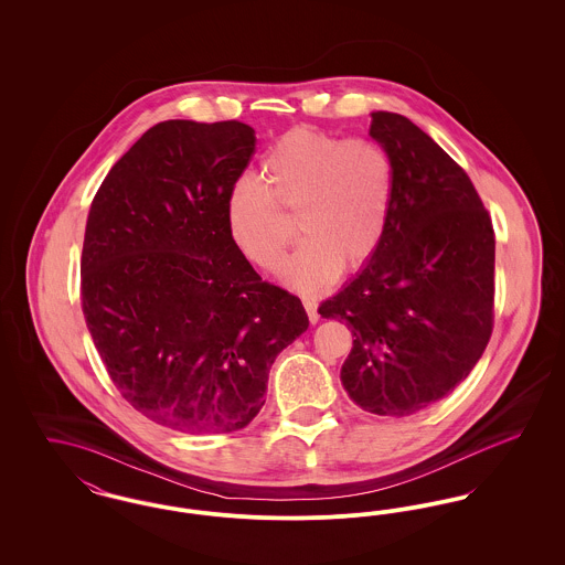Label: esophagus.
I'll return each mask as SVG.
<instances>
[{"instance_id":"34e87169","label":"esophagus","mask_w":565,"mask_h":565,"mask_svg":"<svg viewBox=\"0 0 565 565\" xmlns=\"http://www.w3.org/2000/svg\"><path fill=\"white\" fill-rule=\"evenodd\" d=\"M302 307H305V311H307V316H309V322L316 323L320 320V313H318V300H316V298L305 296V298H302Z\"/></svg>"}]
</instances>
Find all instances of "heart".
Instances as JSON below:
<instances>
[{
    "instance_id": "obj_1",
    "label": "heart",
    "mask_w": 565,
    "mask_h": 565,
    "mask_svg": "<svg viewBox=\"0 0 565 565\" xmlns=\"http://www.w3.org/2000/svg\"><path fill=\"white\" fill-rule=\"evenodd\" d=\"M263 184L243 178L226 196V226L243 258L275 270L290 243L279 212H298L302 237L284 269L300 292L330 286L339 270L366 265L387 228L394 201V162L369 137L343 139L298 127L281 135L260 164Z\"/></svg>"
}]
</instances>
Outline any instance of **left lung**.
<instances>
[{"mask_svg":"<svg viewBox=\"0 0 565 565\" xmlns=\"http://www.w3.org/2000/svg\"><path fill=\"white\" fill-rule=\"evenodd\" d=\"M371 137L394 162V201L373 258L322 318L345 320L341 381L360 408L406 417L449 396L493 330L495 235L466 171L430 135L373 111Z\"/></svg>","mask_w":565,"mask_h":565,"instance_id":"obj_1","label":"left lung"}]
</instances>
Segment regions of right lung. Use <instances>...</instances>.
<instances>
[{
  "label": "right lung",
  "instance_id": "obj_1",
  "mask_svg": "<svg viewBox=\"0 0 565 565\" xmlns=\"http://www.w3.org/2000/svg\"><path fill=\"white\" fill-rule=\"evenodd\" d=\"M254 148L239 120H164L90 203L86 328L122 398L171 430L245 428L277 353L309 326L300 298L263 281L228 235L226 196Z\"/></svg>",
  "mask_w": 565,
  "mask_h": 565
}]
</instances>
